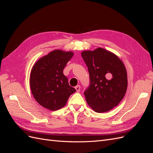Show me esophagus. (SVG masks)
Returning <instances> with one entry per match:
<instances>
[{
	"instance_id": "1",
	"label": "esophagus",
	"mask_w": 153,
	"mask_h": 153,
	"mask_svg": "<svg viewBox=\"0 0 153 153\" xmlns=\"http://www.w3.org/2000/svg\"><path fill=\"white\" fill-rule=\"evenodd\" d=\"M75 89H76V92H79L80 91V85H76L75 87Z\"/></svg>"
}]
</instances>
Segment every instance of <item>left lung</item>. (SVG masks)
<instances>
[{
    "label": "left lung",
    "instance_id": "8db88e82",
    "mask_svg": "<svg viewBox=\"0 0 153 153\" xmlns=\"http://www.w3.org/2000/svg\"><path fill=\"white\" fill-rule=\"evenodd\" d=\"M81 55L90 78V85L84 91L87 103L96 112H108L121 102L126 94V68L116 55L102 48L83 51Z\"/></svg>",
    "mask_w": 153,
    "mask_h": 153
}]
</instances>
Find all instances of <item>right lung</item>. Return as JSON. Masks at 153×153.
Returning a JSON list of instances; mask_svg holds the SVG:
<instances>
[{
  "label": "right lung",
  "mask_w": 153,
  "mask_h": 153,
  "mask_svg": "<svg viewBox=\"0 0 153 153\" xmlns=\"http://www.w3.org/2000/svg\"><path fill=\"white\" fill-rule=\"evenodd\" d=\"M73 56V52L55 50L41 57L32 68L30 87L34 99L50 110H57L66 104L76 91L68 84L63 69Z\"/></svg>",
  "instance_id": "right-lung-1"
}]
</instances>
